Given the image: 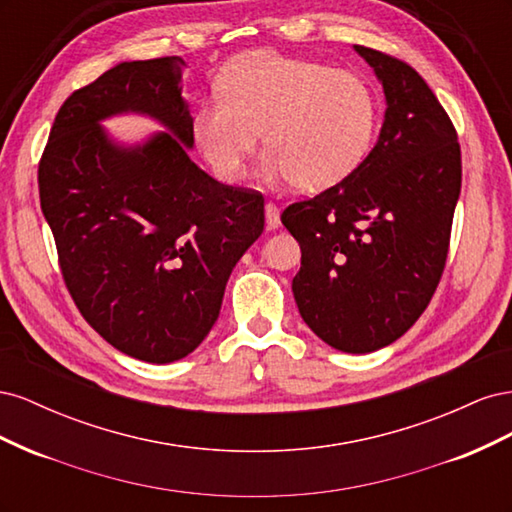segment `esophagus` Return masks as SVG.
I'll return each mask as SVG.
<instances>
[{
	"label": "esophagus",
	"mask_w": 512,
	"mask_h": 512,
	"mask_svg": "<svg viewBox=\"0 0 512 512\" xmlns=\"http://www.w3.org/2000/svg\"><path fill=\"white\" fill-rule=\"evenodd\" d=\"M265 215H267V230L280 228V209H277L273 203H267Z\"/></svg>",
	"instance_id": "esophagus-1"
}]
</instances>
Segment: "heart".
I'll return each instance as SVG.
<instances>
[{
    "mask_svg": "<svg viewBox=\"0 0 512 512\" xmlns=\"http://www.w3.org/2000/svg\"><path fill=\"white\" fill-rule=\"evenodd\" d=\"M220 100L198 106L194 145L224 183L243 177L262 132L260 173L320 192L350 177L378 123L374 89L346 70L271 51L245 53L222 70Z\"/></svg>",
    "mask_w": 512,
    "mask_h": 512,
    "instance_id": "b5f03b06",
    "label": "heart"
}]
</instances>
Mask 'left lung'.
Listing matches in <instances>:
<instances>
[{"mask_svg":"<svg viewBox=\"0 0 512 512\" xmlns=\"http://www.w3.org/2000/svg\"><path fill=\"white\" fill-rule=\"evenodd\" d=\"M386 111L378 143L350 177L294 203L282 224L301 245L299 314L324 344L367 354L425 312L442 277L461 192L457 132L414 68L354 44Z\"/></svg>","mask_w":512,"mask_h":512,"instance_id":"1","label":"left lung"}]
</instances>
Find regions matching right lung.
<instances>
[{"mask_svg": "<svg viewBox=\"0 0 512 512\" xmlns=\"http://www.w3.org/2000/svg\"><path fill=\"white\" fill-rule=\"evenodd\" d=\"M181 57L121 61L59 108L38 166L40 207L83 318L145 363L194 352L220 316L226 282L265 230V198L200 170ZM119 114L163 126L121 144Z\"/></svg>", "mask_w": 512, "mask_h": 512, "instance_id": "1", "label": "right lung"}]
</instances>
